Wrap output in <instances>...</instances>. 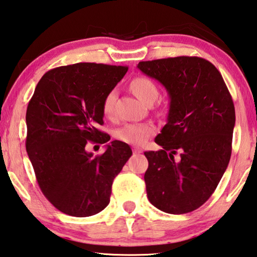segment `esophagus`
I'll list each match as a JSON object with an SVG mask.
<instances>
[{
  "mask_svg": "<svg viewBox=\"0 0 257 257\" xmlns=\"http://www.w3.org/2000/svg\"><path fill=\"white\" fill-rule=\"evenodd\" d=\"M133 152H134L135 154H140V153L143 152V150L140 149V148H134V149H133Z\"/></svg>",
  "mask_w": 257,
  "mask_h": 257,
  "instance_id": "esophagus-1",
  "label": "esophagus"
}]
</instances>
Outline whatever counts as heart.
Instances as JSON below:
<instances>
[{
  "mask_svg": "<svg viewBox=\"0 0 257 257\" xmlns=\"http://www.w3.org/2000/svg\"><path fill=\"white\" fill-rule=\"evenodd\" d=\"M130 88L137 97L143 103H154L159 96V88L152 79L144 76L135 77L130 83ZM117 91L116 89L109 90L103 100V113L110 117L114 113V106ZM156 133V127L151 123H128L123 127L116 131V138L119 141L133 144L142 145Z\"/></svg>",
  "mask_w": 257,
  "mask_h": 257,
  "instance_id": "b5f03b06",
  "label": "heart"
}]
</instances>
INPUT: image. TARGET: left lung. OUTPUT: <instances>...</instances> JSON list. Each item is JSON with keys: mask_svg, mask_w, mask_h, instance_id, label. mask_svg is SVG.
<instances>
[{"mask_svg": "<svg viewBox=\"0 0 257 257\" xmlns=\"http://www.w3.org/2000/svg\"><path fill=\"white\" fill-rule=\"evenodd\" d=\"M138 68L170 97L167 124L154 140L162 150L144 152L148 198L168 214H187L209 199L228 166L233 99L218 69L204 58L140 61Z\"/></svg>", "mask_w": 257, "mask_h": 257, "instance_id": "8db88e82", "label": "left lung"}]
</instances>
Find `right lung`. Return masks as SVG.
Masks as SVG:
<instances>
[{
  "instance_id": "obj_1",
  "label": "right lung",
  "mask_w": 257,
  "mask_h": 257,
  "mask_svg": "<svg viewBox=\"0 0 257 257\" xmlns=\"http://www.w3.org/2000/svg\"><path fill=\"white\" fill-rule=\"evenodd\" d=\"M126 66L95 62L61 66L39 81L27 108L29 159L41 191L58 210L75 217L98 214L109 204L114 178L132 150L112 141L94 157L87 144L106 143L103 100Z\"/></svg>"
}]
</instances>
